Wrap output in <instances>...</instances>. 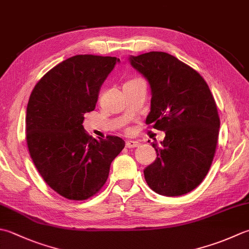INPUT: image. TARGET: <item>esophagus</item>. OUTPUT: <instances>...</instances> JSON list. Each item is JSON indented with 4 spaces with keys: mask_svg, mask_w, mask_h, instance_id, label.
<instances>
[{
    "mask_svg": "<svg viewBox=\"0 0 249 249\" xmlns=\"http://www.w3.org/2000/svg\"><path fill=\"white\" fill-rule=\"evenodd\" d=\"M139 142L138 141H134V140H128V141H126V148H128V149H131V148H137V147H139Z\"/></svg>",
    "mask_w": 249,
    "mask_h": 249,
    "instance_id": "esophagus-1",
    "label": "esophagus"
}]
</instances>
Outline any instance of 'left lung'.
I'll list each match as a JSON object with an SVG mask.
<instances>
[{"mask_svg":"<svg viewBox=\"0 0 249 249\" xmlns=\"http://www.w3.org/2000/svg\"><path fill=\"white\" fill-rule=\"evenodd\" d=\"M148 80L151 109L145 123L165 131L158 153L143 170L148 186L160 196L191 192L206 177L216 153L220 119L205 80L191 67L164 52L129 57Z\"/></svg>","mask_w":249,"mask_h":249,"instance_id":"1","label":"left lung"}]
</instances>
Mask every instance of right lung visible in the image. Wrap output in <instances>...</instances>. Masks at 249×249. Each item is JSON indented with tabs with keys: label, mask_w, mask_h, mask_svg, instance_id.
Listing matches in <instances>:
<instances>
[{
	"label": "right lung",
	"mask_w": 249,
	"mask_h": 249,
	"mask_svg": "<svg viewBox=\"0 0 249 249\" xmlns=\"http://www.w3.org/2000/svg\"><path fill=\"white\" fill-rule=\"evenodd\" d=\"M119 58L76 55L58 63L29 98L26 139L34 165L59 196L84 201L104 187L110 165L125 147L116 136L97 140L83 121L95 109L102 83Z\"/></svg>",
	"instance_id": "add662e5"
}]
</instances>
